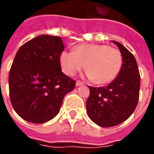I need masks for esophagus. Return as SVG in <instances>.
Segmentation results:
<instances>
[{"mask_svg": "<svg viewBox=\"0 0 154 154\" xmlns=\"http://www.w3.org/2000/svg\"><path fill=\"white\" fill-rule=\"evenodd\" d=\"M83 84H84V83H83L82 82H81V81H77V82H76V85H77V86H80V85H82Z\"/></svg>", "mask_w": 154, "mask_h": 154, "instance_id": "34e87169", "label": "esophagus"}]
</instances>
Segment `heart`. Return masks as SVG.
<instances>
[{"mask_svg":"<svg viewBox=\"0 0 154 154\" xmlns=\"http://www.w3.org/2000/svg\"><path fill=\"white\" fill-rule=\"evenodd\" d=\"M62 70L72 76L85 65L87 77L97 84H107L116 78L123 66V56L118 49L106 44H81L74 51H62Z\"/></svg>","mask_w":154,"mask_h":154,"instance_id":"obj_1","label":"heart"}]
</instances>
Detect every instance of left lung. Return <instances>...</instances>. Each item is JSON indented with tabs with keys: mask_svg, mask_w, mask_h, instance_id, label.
<instances>
[{
	"mask_svg": "<svg viewBox=\"0 0 154 154\" xmlns=\"http://www.w3.org/2000/svg\"><path fill=\"white\" fill-rule=\"evenodd\" d=\"M123 56L119 75L106 86L90 88L86 110L90 119L103 128L116 126L134 112L139 99L140 77L134 56L121 43L113 41Z\"/></svg>",
	"mask_w": 154,
	"mask_h": 154,
	"instance_id": "left-lung-1",
	"label": "left lung"
}]
</instances>
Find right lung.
I'll list each match as a JSON object with an SVG mask.
<instances>
[{
    "mask_svg": "<svg viewBox=\"0 0 154 154\" xmlns=\"http://www.w3.org/2000/svg\"><path fill=\"white\" fill-rule=\"evenodd\" d=\"M61 37L42 35L18 49L9 74V98L16 113L26 121L42 124L58 114L76 81L61 71Z\"/></svg>",
    "mask_w": 154,
    "mask_h": 154,
    "instance_id": "right-lung-1",
    "label": "right lung"
}]
</instances>
